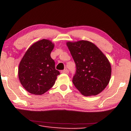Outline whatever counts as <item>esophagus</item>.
<instances>
[{"mask_svg": "<svg viewBox=\"0 0 131 131\" xmlns=\"http://www.w3.org/2000/svg\"><path fill=\"white\" fill-rule=\"evenodd\" d=\"M62 73H66V74H68L69 73V70L66 69H64L63 70L61 71Z\"/></svg>", "mask_w": 131, "mask_h": 131, "instance_id": "1", "label": "esophagus"}]
</instances>
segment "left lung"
Instances as JSON below:
<instances>
[{"instance_id": "8db88e82", "label": "left lung", "mask_w": 131, "mask_h": 131, "mask_svg": "<svg viewBox=\"0 0 131 131\" xmlns=\"http://www.w3.org/2000/svg\"><path fill=\"white\" fill-rule=\"evenodd\" d=\"M73 60L76 73L72 82L84 96L96 95L109 83L112 69L107 58L96 46L90 41L68 42Z\"/></svg>"}]
</instances>
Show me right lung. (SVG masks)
Returning a JSON list of instances; mask_svg holds the SVG:
<instances>
[{
    "instance_id": "obj_1",
    "label": "right lung",
    "mask_w": 131,
    "mask_h": 131,
    "mask_svg": "<svg viewBox=\"0 0 131 131\" xmlns=\"http://www.w3.org/2000/svg\"><path fill=\"white\" fill-rule=\"evenodd\" d=\"M54 44L43 39L31 46L20 62L18 69L19 81L24 88L35 95H42L54 85L58 75L55 62L50 54Z\"/></svg>"
}]
</instances>
